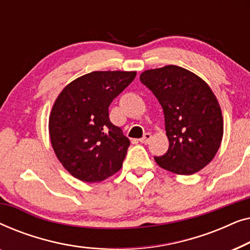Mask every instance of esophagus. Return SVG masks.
Here are the masks:
<instances>
[{"label":"esophagus","mask_w":250,"mask_h":250,"mask_svg":"<svg viewBox=\"0 0 250 250\" xmlns=\"http://www.w3.org/2000/svg\"><path fill=\"white\" fill-rule=\"evenodd\" d=\"M151 138H152V136H151V134H150V133H146V134L143 135V138L140 139V142L146 145V143L150 142V140H151Z\"/></svg>","instance_id":"obj_1"}]
</instances>
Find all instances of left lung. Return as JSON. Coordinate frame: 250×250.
I'll return each mask as SVG.
<instances>
[{
	"label": "left lung",
	"instance_id": "obj_1",
	"mask_svg": "<svg viewBox=\"0 0 250 250\" xmlns=\"http://www.w3.org/2000/svg\"><path fill=\"white\" fill-rule=\"evenodd\" d=\"M140 81L158 99L165 116L169 146L155 157L156 163L180 175L199 172L223 138V117L213 91L196 74L174 64L143 71Z\"/></svg>",
	"mask_w": 250,
	"mask_h": 250
}]
</instances>
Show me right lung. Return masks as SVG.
Instances as JSON below:
<instances>
[{
    "instance_id": "1",
    "label": "right lung",
    "mask_w": 250,
    "mask_h": 250,
    "mask_svg": "<svg viewBox=\"0 0 250 250\" xmlns=\"http://www.w3.org/2000/svg\"><path fill=\"white\" fill-rule=\"evenodd\" d=\"M136 71H92L67 85L49 119L52 148L62 166L83 182H100L122 168L129 140L109 119V105Z\"/></svg>"
}]
</instances>
